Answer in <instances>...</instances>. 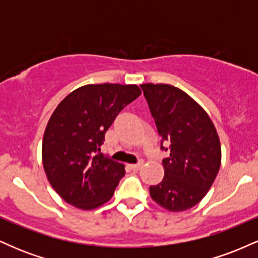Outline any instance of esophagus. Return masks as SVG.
Returning a JSON list of instances; mask_svg holds the SVG:
<instances>
[{
    "instance_id": "obj_1",
    "label": "esophagus",
    "mask_w": 258,
    "mask_h": 258,
    "mask_svg": "<svg viewBox=\"0 0 258 258\" xmlns=\"http://www.w3.org/2000/svg\"><path fill=\"white\" fill-rule=\"evenodd\" d=\"M130 166H131V168L133 171H137V170H139V168H141L142 166H143V161H139L138 164H132V165H130Z\"/></svg>"
}]
</instances>
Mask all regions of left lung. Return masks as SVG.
Returning <instances> with one entry per match:
<instances>
[{
	"instance_id": "obj_1",
	"label": "left lung",
	"mask_w": 258,
	"mask_h": 258,
	"mask_svg": "<svg viewBox=\"0 0 258 258\" xmlns=\"http://www.w3.org/2000/svg\"><path fill=\"white\" fill-rule=\"evenodd\" d=\"M161 137L165 176L150 185L152 199L184 211L205 197L221 166V144L211 119L185 92L171 85H141ZM165 147H163V143Z\"/></svg>"
}]
</instances>
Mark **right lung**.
<instances>
[{
	"label": "right lung",
	"mask_w": 258,
	"mask_h": 258,
	"mask_svg": "<svg viewBox=\"0 0 258 258\" xmlns=\"http://www.w3.org/2000/svg\"><path fill=\"white\" fill-rule=\"evenodd\" d=\"M141 93L137 85H86L52 114L42 142L43 167L68 204L92 210L110 200L125 166L103 155L100 147L119 112Z\"/></svg>",
	"instance_id": "right-lung-1"
}]
</instances>
